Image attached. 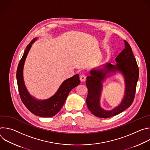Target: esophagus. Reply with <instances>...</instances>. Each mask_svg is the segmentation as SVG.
<instances>
[{
  "mask_svg": "<svg viewBox=\"0 0 150 150\" xmlns=\"http://www.w3.org/2000/svg\"><path fill=\"white\" fill-rule=\"evenodd\" d=\"M79 79L81 82H84L85 81V79H86V76H85V75H81L79 77Z\"/></svg>",
  "mask_w": 150,
  "mask_h": 150,
  "instance_id": "34e87169",
  "label": "esophagus"
}]
</instances>
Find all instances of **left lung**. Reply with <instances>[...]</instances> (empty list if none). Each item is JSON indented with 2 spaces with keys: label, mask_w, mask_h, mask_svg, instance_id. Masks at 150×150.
<instances>
[{
  "label": "left lung",
  "mask_w": 150,
  "mask_h": 150,
  "mask_svg": "<svg viewBox=\"0 0 150 150\" xmlns=\"http://www.w3.org/2000/svg\"><path fill=\"white\" fill-rule=\"evenodd\" d=\"M125 49L116 57L117 62L114 66L111 63L106 64L105 69H94L91 71L90 76H88L86 85L88 88V95L86 103L89 110L96 116L101 118H109L116 116L125 110L132 104L137 83L139 77V69L135 57L132 53L129 44L124 40ZM119 70L123 73L126 81L125 97L121 104L110 111H105L99 106V97L102 88L101 81L108 72Z\"/></svg>",
  "instance_id": "1"
}]
</instances>
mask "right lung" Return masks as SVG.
Returning a JSON list of instances; mask_svg holds the SVG:
<instances>
[{"instance_id": "add662e5", "label": "right lung", "mask_w": 150, "mask_h": 150, "mask_svg": "<svg viewBox=\"0 0 150 150\" xmlns=\"http://www.w3.org/2000/svg\"><path fill=\"white\" fill-rule=\"evenodd\" d=\"M33 40L26 47L23 56L19 61L16 71V79L20 98L26 108L35 115L49 117L56 115L61 109L69 92L80 83L79 75H75L64 81L57 93L51 98L43 101H38L33 98L28 93L24 85L23 72L27 55L30 50Z\"/></svg>"}]
</instances>
